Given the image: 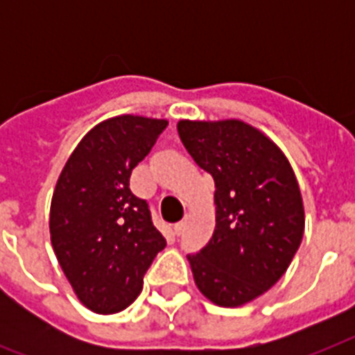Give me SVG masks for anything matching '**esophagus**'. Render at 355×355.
Masks as SVG:
<instances>
[{
    "mask_svg": "<svg viewBox=\"0 0 355 355\" xmlns=\"http://www.w3.org/2000/svg\"><path fill=\"white\" fill-rule=\"evenodd\" d=\"M184 227H186V223L178 221L177 225H175V234H182L184 232Z\"/></svg>",
    "mask_w": 355,
    "mask_h": 355,
    "instance_id": "1",
    "label": "esophagus"
}]
</instances>
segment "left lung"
Returning <instances> with one entry per match:
<instances>
[{"label":"left lung","instance_id":"8db88e82","mask_svg":"<svg viewBox=\"0 0 355 355\" xmlns=\"http://www.w3.org/2000/svg\"><path fill=\"white\" fill-rule=\"evenodd\" d=\"M178 136L216 182V230L188 256L195 286L221 308H239L269 291L304 236V205L284 150L241 119H180Z\"/></svg>","mask_w":355,"mask_h":355}]
</instances>
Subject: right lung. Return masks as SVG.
<instances>
[{
  "instance_id": "1",
  "label": "right lung",
  "mask_w": 355,
  "mask_h": 355,
  "mask_svg": "<svg viewBox=\"0 0 355 355\" xmlns=\"http://www.w3.org/2000/svg\"><path fill=\"white\" fill-rule=\"evenodd\" d=\"M167 119L121 114L97 123L60 171L51 210V245L79 302L119 313L138 298L144 275L166 247L149 206L128 188Z\"/></svg>"
}]
</instances>
